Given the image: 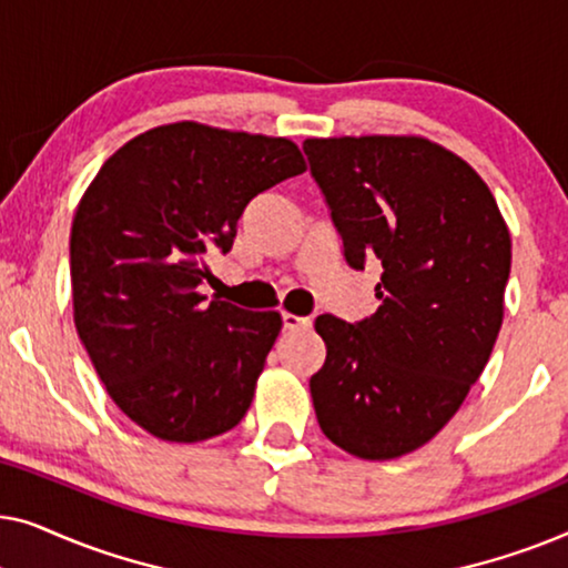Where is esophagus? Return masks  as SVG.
<instances>
[{"mask_svg": "<svg viewBox=\"0 0 568 568\" xmlns=\"http://www.w3.org/2000/svg\"><path fill=\"white\" fill-rule=\"evenodd\" d=\"M282 321H284V331H307L310 325H313V317H302L292 313H284Z\"/></svg>", "mask_w": 568, "mask_h": 568, "instance_id": "obj_1", "label": "esophagus"}]
</instances>
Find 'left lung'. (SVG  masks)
<instances>
[{
    "instance_id": "left-lung-1",
    "label": "left lung",
    "mask_w": 568,
    "mask_h": 568,
    "mask_svg": "<svg viewBox=\"0 0 568 568\" xmlns=\"http://www.w3.org/2000/svg\"><path fill=\"white\" fill-rule=\"evenodd\" d=\"M344 258L383 263V305L359 323L317 315V424L362 460L426 445L463 406L499 336L511 240L468 162L422 136L305 139Z\"/></svg>"
}]
</instances>
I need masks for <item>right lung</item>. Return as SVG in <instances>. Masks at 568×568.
Returning a JSON list of instances; mask_svg holds the SVG:
<instances>
[{
    "instance_id": "right-lung-1",
    "label": "right lung",
    "mask_w": 568,
    "mask_h": 568,
    "mask_svg": "<svg viewBox=\"0 0 568 568\" xmlns=\"http://www.w3.org/2000/svg\"><path fill=\"white\" fill-rule=\"evenodd\" d=\"M305 173L297 144L181 121L144 131L105 160L69 237L74 325L108 395L165 442H204L251 408L282 331L199 286L227 253L245 206Z\"/></svg>"
}]
</instances>
